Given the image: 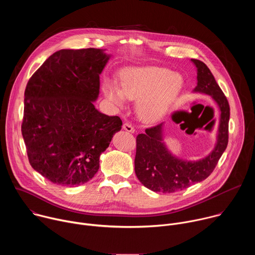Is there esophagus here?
<instances>
[{
  "label": "esophagus",
  "mask_w": 255,
  "mask_h": 255,
  "mask_svg": "<svg viewBox=\"0 0 255 255\" xmlns=\"http://www.w3.org/2000/svg\"><path fill=\"white\" fill-rule=\"evenodd\" d=\"M123 129L125 131H127V132H130V133H134L135 132L134 127L131 124H129V123H124L123 124Z\"/></svg>",
  "instance_id": "obj_1"
}]
</instances>
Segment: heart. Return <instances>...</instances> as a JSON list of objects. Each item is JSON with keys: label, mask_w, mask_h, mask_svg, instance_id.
I'll list each match as a JSON object with an SVG mask.
<instances>
[{"label": "heart", "mask_w": 255, "mask_h": 255, "mask_svg": "<svg viewBox=\"0 0 255 255\" xmlns=\"http://www.w3.org/2000/svg\"><path fill=\"white\" fill-rule=\"evenodd\" d=\"M120 78L121 88L113 81L106 82V98L120 108L126 99L137 101L136 112L145 123L162 120L184 88V79L178 72L158 66L126 67Z\"/></svg>", "instance_id": "b5f03b06"}]
</instances>
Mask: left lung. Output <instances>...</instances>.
<instances>
[{
  "mask_svg": "<svg viewBox=\"0 0 255 255\" xmlns=\"http://www.w3.org/2000/svg\"><path fill=\"white\" fill-rule=\"evenodd\" d=\"M197 69V86L193 93L208 95L219 109L216 142L210 153L188 160L173 154L164 141V123L145 130L136 138L135 173L140 183L155 193H175L206 179L214 170L228 144L230 107L208 66L191 59Z\"/></svg>",
  "mask_w": 255,
  "mask_h": 255,
  "instance_id": "8db88e82",
  "label": "left lung"
}]
</instances>
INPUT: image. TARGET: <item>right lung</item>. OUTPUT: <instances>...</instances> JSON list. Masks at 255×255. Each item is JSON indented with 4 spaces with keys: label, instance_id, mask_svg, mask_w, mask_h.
Masks as SVG:
<instances>
[{
    "label": "right lung",
    "instance_id": "obj_1",
    "mask_svg": "<svg viewBox=\"0 0 255 255\" xmlns=\"http://www.w3.org/2000/svg\"><path fill=\"white\" fill-rule=\"evenodd\" d=\"M106 49H61L36 70L25 90L22 135L31 166L51 183L83 185L122 128L95 108Z\"/></svg>",
    "mask_w": 255,
    "mask_h": 255
}]
</instances>
